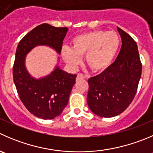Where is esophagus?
<instances>
[{"mask_svg": "<svg viewBox=\"0 0 153 153\" xmlns=\"http://www.w3.org/2000/svg\"><path fill=\"white\" fill-rule=\"evenodd\" d=\"M86 78V76H84L83 74L81 73H79L78 74V75H77V78H76V81H80V80H83V79H85Z\"/></svg>", "mask_w": 153, "mask_h": 153, "instance_id": "1", "label": "esophagus"}]
</instances>
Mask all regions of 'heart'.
<instances>
[{
	"mask_svg": "<svg viewBox=\"0 0 153 153\" xmlns=\"http://www.w3.org/2000/svg\"><path fill=\"white\" fill-rule=\"evenodd\" d=\"M120 45V39L116 32L96 30L74 37L71 48L63 47L61 55L68 65L75 67L81 62V56L85 54L86 64L90 69L101 72L111 64Z\"/></svg>",
	"mask_w": 153,
	"mask_h": 153,
	"instance_id": "heart-1",
	"label": "heart"
}]
</instances>
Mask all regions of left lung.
<instances>
[{
  "instance_id": "1",
  "label": "left lung",
  "mask_w": 153,
  "mask_h": 153,
  "mask_svg": "<svg viewBox=\"0 0 153 153\" xmlns=\"http://www.w3.org/2000/svg\"><path fill=\"white\" fill-rule=\"evenodd\" d=\"M122 39L115 61L99 75L89 78L87 104L93 113L113 117L123 112L134 99L141 76L138 48L131 36L117 27Z\"/></svg>"
}]
</instances>
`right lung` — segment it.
<instances>
[{"instance_id": "1", "label": "right lung", "mask_w": 153, "mask_h": 153, "mask_svg": "<svg viewBox=\"0 0 153 153\" xmlns=\"http://www.w3.org/2000/svg\"><path fill=\"white\" fill-rule=\"evenodd\" d=\"M67 31V27L42 24L26 34L16 49L13 75L18 94L29 112L41 119L52 120L61 114L69 102L77 75L57 66L48 76L35 79L25 68V56L33 48L42 45L60 54Z\"/></svg>"}]
</instances>
